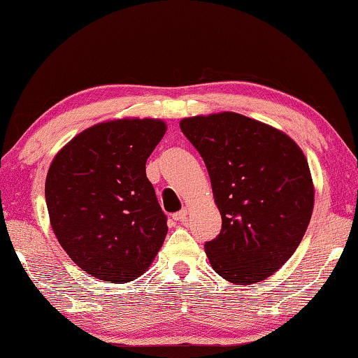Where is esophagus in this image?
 I'll return each mask as SVG.
<instances>
[{
    "mask_svg": "<svg viewBox=\"0 0 358 358\" xmlns=\"http://www.w3.org/2000/svg\"><path fill=\"white\" fill-rule=\"evenodd\" d=\"M172 217L177 222H186V220H187V210L186 208L180 210V211H177V213H173Z\"/></svg>",
    "mask_w": 358,
    "mask_h": 358,
    "instance_id": "obj_1",
    "label": "esophagus"
}]
</instances>
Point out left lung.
<instances>
[{"mask_svg":"<svg viewBox=\"0 0 358 358\" xmlns=\"http://www.w3.org/2000/svg\"><path fill=\"white\" fill-rule=\"evenodd\" d=\"M180 129L201 153L222 217L205 243L217 275L254 284L273 275L299 248L311 220L314 186L292 138L234 112L191 117Z\"/></svg>","mask_w":358,"mask_h":358,"instance_id":"1","label":"left lung"}]
</instances>
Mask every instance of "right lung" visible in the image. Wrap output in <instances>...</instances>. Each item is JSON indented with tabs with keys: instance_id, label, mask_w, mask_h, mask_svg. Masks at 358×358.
Segmentation results:
<instances>
[{
	"instance_id": "1",
	"label": "right lung",
	"mask_w": 358,
	"mask_h": 358,
	"mask_svg": "<svg viewBox=\"0 0 358 358\" xmlns=\"http://www.w3.org/2000/svg\"><path fill=\"white\" fill-rule=\"evenodd\" d=\"M166 129L153 118L106 121L53 157L45 180L52 229L68 256L98 280H137L164 243L167 216L145 164Z\"/></svg>"
}]
</instances>
